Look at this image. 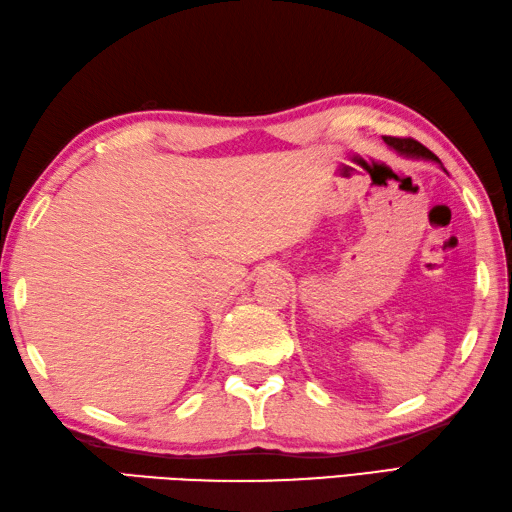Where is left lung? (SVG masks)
Here are the masks:
<instances>
[{
    "label": "left lung",
    "mask_w": 512,
    "mask_h": 512,
    "mask_svg": "<svg viewBox=\"0 0 512 512\" xmlns=\"http://www.w3.org/2000/svg\"><path fill=\"white\" fill-rule=\"evenodd\" d=\"M383 141L387 145H392L396 152H401L405 156H418V159H430V161H436L441 163L436 156L427 150L425 145H421L418 141H414V138H396V136H383Z\"/></svg>",
    "instance_id": "left-lung-1"
}]
</instances>
